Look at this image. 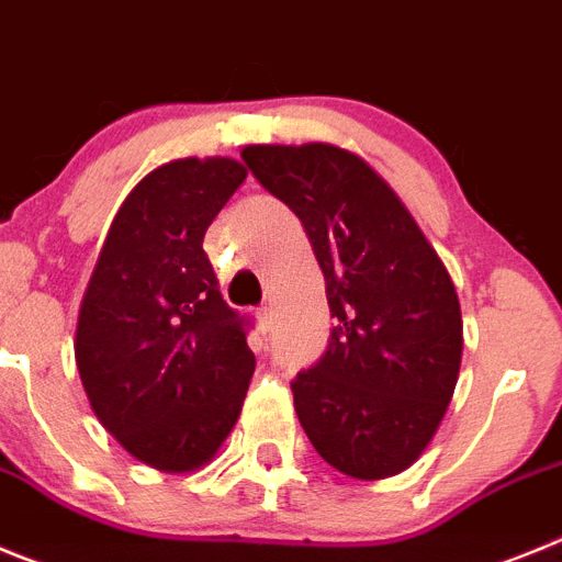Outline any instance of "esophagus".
Segmentation results:
<instances>
[{"mask_svg": "<svg viewBox=\"0 0 562 562\" xmlns=\"http://www.w3.org/2000/svg\"><path fill=\"white\" fill-rule=\"evenodd\" d=\"M271 316H274V311H271V305H262L260 311H257V318H260L262 330H269V325H271Z\"/></svg>", "mask_w": 562, "mask_h": 562, "instance_id": "34e87169", "label": "esophagus"}]
</instances>
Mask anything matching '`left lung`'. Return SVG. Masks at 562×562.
<instances>
[{
    "mask_svg": "<svg viewBox=\"0 0 562 562\" xmlns=\"http://www.w3.org/2000/svg\"><path fill=\"white\" fill-rule=\"evenodd\" d=\"M240 156L305 226L336 318L322 361L291 383L296 417L347 476H397L428 448L459 381L451 274L361 156L327 143L246 145Z\"/></svg>",
    "mask_w": 562,
    "mask_h": 562,
    "instance_id": "8db88e82",
    "label": "left lung"
}]
</instances>
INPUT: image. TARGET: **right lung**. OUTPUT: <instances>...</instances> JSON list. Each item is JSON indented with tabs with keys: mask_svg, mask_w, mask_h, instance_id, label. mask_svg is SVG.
Instances as JSON below:
<instances>
[{
	"mask_svg": "<svg viewBox=\"0 0 562 562\" xmlns=\"http://www.w3.org/2000/svg\"><path fill=\"white\" fill-rule=\"evenodd\" d=\"M244 179L226 156L150 170L111 221L80 302L75 361L92 412L131 457L165 473L218 453L255 372L246 322L204 251Z\"/></svg>",
	"mask_w": 562,
	"mask_h": 562,
	"instance_id": "add662e5",
	"label": "right lung"
}]
</instances>
